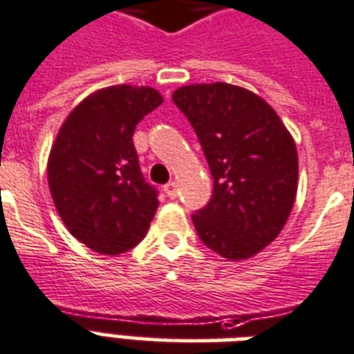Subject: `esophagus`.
I'll return each instance as SVG.
<instances>
[{
  "instance_id": "esophagus-1",
  "label": "esophagus",
  "mask_w": 354,
  "mask_h": 354,
  "mask_svg": "<svg viewBox=\"0 0 354 354\" xmlns=\"http://www.w3.org/2000/svg\"><path fill=\"white\" fill-rule=\"evenodd\" d=\"M164 192H166V196L169 197V199H175L177 197V183H168V185L164 186Z\"/></svg>"
}]
</instances>
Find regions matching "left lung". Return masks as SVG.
<instances>
[{
	"mask_svg": "<svg viewBox=\"0 0 354 354\" xmlns=\"http://www.w3.org/2000/svg\"><path fill=\"white\" fill-rule=\"evenodd\" d=\"M171 100L196 131L214 179L212 199L192 216L197 234L223 259H251L279 236L294 207V138L271 105L242 86L186 84Z\"/></svg>",
	"mask_w": 354,
	"mask_h": 354,
	"instance_id": "8db88e82",
	"label": "left lung"
}]
</instances>
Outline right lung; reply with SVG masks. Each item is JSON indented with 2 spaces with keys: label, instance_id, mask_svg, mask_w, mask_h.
<instances>
[{
  "label": "right lung",
  "instance_id": "add662e5",
  "mask_svg": "<svg viewBox=\"0 0 354 354\" xmlns=\"http://www.w3.org/2000/svg\"><path fill=\"white\" fill-rule=\"evenodd\" d=\"M162 101L151 86H106L60 125L48 158L49 192L72 236L95 253L134 248L157 212V190L140 171L133 133Z\"/></svg>",
  "mask_w": 354,
  "mask_h": 354
}]
</instances>
